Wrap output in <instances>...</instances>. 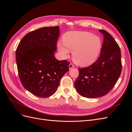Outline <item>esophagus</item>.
Wrapping results in <instances>:
<instances>
[{
	"mask_svg": "<svg viewBox=\"0 0 132 132\" xmlns=\"http://www.w3.org/2000/svg\"><path fill=\"white\" fill-rule=\"evenodd\" d=\"M69 69H71V68H74L75 67V65L73 64H71L70 63L69 65Z\"/></svg>",
	"mask_w": 132,
	"mask_h": 132,
	"instance_id": "1",
	"label": "esophagus"
}]
</instances>
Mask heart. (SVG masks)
Listing matches in <instances>:
<instances>
[{
    "label": "heart",
    "mask_w": 132,
    "mask_h": 132,
    "mask_svg": "<svg viewBox=\"0 0 132 132\" xmlns=\"http://www.w3.org/2000/svg\"><path fill=\"white\" fill-rule=\"evenodd\" d=\"M63 44L58 43L59 51L67 57L69 51H73V61L77 64L87 66L93 64L100 53L101 39L85 31H70L63 35Z\"/></svg>",
    "instance_id": "heart-1"
}]
</instances>
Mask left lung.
Here are the masks:
<instances>
[{
    "label": "left lung",
    "mask_w": 132,
    "mask_h": 132,
    "mask_svg": "<svg viewBox=\"0 0 132 132\" xmlns=\"http://www.w3.org/2000/svg\"><path fill=\"white\" fill-rule=\"evenodd\" d=\"M99 31L104 36L100 55L92 65L79 68V75L74 84L78 93L87 98H97L108 94L122 71L120 48L108 32Z\"/></svg>",
    "instance_id": "left-lung-1"
}]
</instances>
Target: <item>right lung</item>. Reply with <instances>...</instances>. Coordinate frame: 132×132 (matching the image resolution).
<instances>
[{"mask_svg": "<svg viewBox=\"0 0 132 132\" xmlns=\"http://www.w3.org/2000/svg\"><path fill=\"white\" fill-rule=\"evenodd\" d=\"M59 36L58 26L39 28L26 34L16 50L19 78L23 86L36 96L54 94L69 70V62L54 57Z\"/></svg>", "mask_w": 132, "mask_h": 132, "instance_id": "1", "label": "right lung"}]
</instances>
